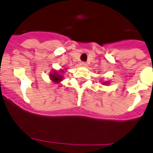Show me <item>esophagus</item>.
<instances>
[{
    "label": "esophagus",
    "mask_w": 153,
    "mask_h": 153,
    "mask_svg": "<svg viewBox=\"0 0 153 153\" xmlns=\"http://www.w3.org/2000/svg\"><path fill=\"white\" fill-rule=\"evenodd\" d=\"M79 65L81 66V67H86V66H87V64H86L85 62H80V64H79Z\"/></svg>",
    "instance_id": "esophagus-1"
}]
</instances>
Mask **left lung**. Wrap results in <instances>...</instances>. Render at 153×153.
Segmentation results:
<instances>
[{"label": "left lung", "instance_id": "obj_1", "mask_svg": "<svg viewBox=\"0 0 153 153\" xmlns=\"http://www.w3.org/2000/svg\"><path fill=\"white\" fill-rule=\"evenodd\" d=\"M102 85H108L110 84L109 81H105V82H102Z\"/></svg>", "mask_w": 153, "mask_h": 153}]
</instances>
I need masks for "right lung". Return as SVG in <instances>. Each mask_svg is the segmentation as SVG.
<instances>
[{
	"label": "right lung",
	"mask_w": 153,
	"mask_h": 153,
	"mask_svg": "<svg viewBox=\"0 0 153 153\" xmlns=\"http://www.w3.org/2000/svg\"><path fill=\"white\" fill-rule=\"evenodd\" d=\"M65 71L63 69H60L59 71L53 70L51 73L49 74V78L53 83L55 84H60L62 81L65 79L64 73Z\"/></svg>",
	"instance_id": "right-lung-1"
}]
</instances>
